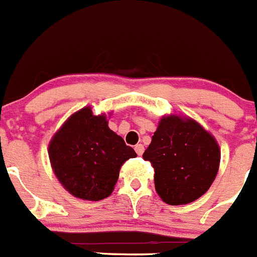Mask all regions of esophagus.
Returning a JSON list of instances; mask_svg holds the SVG:
<instances>
[{"mask_svg": "<svg viewBox=\"0 0 257 257\" xmlns=\"http://www.w3.org/2000/svg\"><path fill=\"white\" fill-rule=\"evenodd\" d=\"M135 150H136V153L138 154V155H142V154H144V151H145L144 145H141V144L136 145V146H135Z\"/></svg>", "mask_w": 257, "mask_h": 257, "instance_id": "1", "label": "esophagus"}]
</instances>
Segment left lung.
Returning a JSON list of instances; mask_svg holds the SVG:
<instances>
[{"mask_svg": "<svg viewBox=\"0 0 257 257\" xmlns=\"http://www.w3.org/2000/svg\"><path fill=\"white\" fill-rule=\"evenodd\" d=\"M144 159L154 168L155 190L171 206L206 194L217 176L221 151L216 138L189 116H162Z\"/></svg>", "mask_w": 257, "mask_h": 257, "instance_id": "left-lung-1", "label": "left lung"}]
</instances>
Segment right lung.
Here are the masks:
<instances>
[{"instance_id": "obj_1", "label": "right lung", "mask_w": 257, "mask_h": 257, "mask_svg": "<svg viewBox=\"0 0 257 257\" xmlns=\"http://www.w3.org/2000/svg\"><path fill=\"white\" fill-rule=\"evenodd\" d=\"M48 154L62 186L75 198L93 202L112 194L121 166L137 156L108 128L106 113L94 115L90 106L62 124L49 142Z\"/></svg>"}]
</instances>
